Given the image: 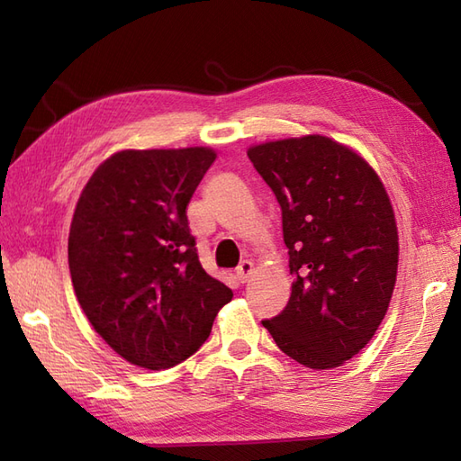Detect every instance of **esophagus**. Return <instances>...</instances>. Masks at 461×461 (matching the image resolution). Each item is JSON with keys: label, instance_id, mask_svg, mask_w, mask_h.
<instances>
[{"label": "esophagus", "instance_id": "34e87169", "mask_svg": "<svg viewBox=\"0 0 461 461\" xmlns=\"http://www.w3.org/2000/svg\"><path fill=\"white\" fill-rule=\"evenodd\" d=\"M251 273H253V263L246 259V261H241L240 266H238L236 276H238V279H240L241 283H248L249 277H251Z\"/></svg>", "mask_w": 461, "mask_h": 461}]
</instances>
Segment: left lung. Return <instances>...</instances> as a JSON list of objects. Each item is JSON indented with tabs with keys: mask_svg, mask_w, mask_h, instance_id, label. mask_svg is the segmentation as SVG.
I'll return each instance as SVG.
<instances>
[{
	"mask_svg": "<svg viewBox=\"0 0 461 461\" xmlns=\"http://www.w3.org/2000/svg\"><path fill=\"white\" fill-rule=\"evenodd\" d=\"M248 156L279 202L293 276L285 309L263 327L299 365L340 366L375 337L394 291L388 194L358 154L327 136L266 142Z\"/></svg>",
	"mask_w": 461,
	"mask_h": 461,
	"instance_id": "1",
	"label": "left lung"
}]
</instances>
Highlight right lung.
<instances>
[{
    "mask_svg": "<svg viewBox=\"0 0 461 461\" xmlns=\"http://www.w3.org/2000/svg\"><path fill=\"white\" fill-rule=\"evenodd\" d=\"M210 149L122 150L95 170L68 233L73 287L95 330L149 370L172 368L210 337L233 293L203 271L185 208Z\"/></svg>",
    "mask_w": 461,
    "mask_h": 461,
    "instance_id": "right-lung-1",
    "label": "right lung"
}]
</instances>
